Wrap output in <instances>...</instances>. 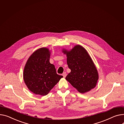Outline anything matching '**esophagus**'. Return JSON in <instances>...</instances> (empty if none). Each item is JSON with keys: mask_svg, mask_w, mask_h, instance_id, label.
I'll use <instances>...</instances> for the list:
<instances>
[{"mask_svg": "<svg viewBox=\"0 0 124 124\" xmlns=\"http://www.w3.org/2000/svg\"><path fill=\"white\" fill-rule=\"evenodd\" d=\"M62 75H63L64 78H65L66 76V75H67V74H66V72H64L63 73V74H62Z\"/></svg>", "mask_w": 124, "mask_h": 124, "instance_id": "esophagus-1", "label": "esophagus"}]
</instances>
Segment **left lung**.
I'll return each instance as SVG.
<instances>
[{
	"label": "left lung",
	"mask_w": 124,
	"mask_h": 124,
	"mask_svg": "<svg viewBox=\"0 0 124 124\" xmlns=\"http://www.w3.org/2000/svg\"><path fill=\"white\" fill-rule=\"evenodd\" d=\"M66 54L67 63L71 69L66 80L81 93H85L94 88L99 75L95 65L86 49L77 45L70 51L63 49Z\"/></svg>",
	"instance_id": "obj_1"
}]
</instances>
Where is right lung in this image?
I'll return each mask as SVG.
<instances>
[{"label": "right lung", "mask_w": 124, "mask_h": 124, "mask_svg": "<svg viewBox=\"0 0 124 124\" xmlns=\"http://www.w3.org/2000/svg\"><path fill=\"white\" fill-rule=\"evenodd\" d=\"M50 52L47 48L38 49L29 57L23 71V79L28 89L36 95L45 96L63 76L58 75L49 62Z\"/></svg>", "instance_id": "obj_1"}]
</instances>
